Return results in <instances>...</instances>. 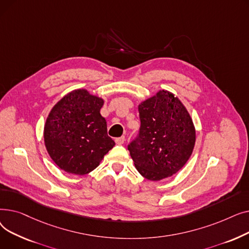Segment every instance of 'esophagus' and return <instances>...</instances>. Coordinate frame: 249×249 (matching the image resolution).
I'll return each mask as SVG.
<instances>
[{
	"instance_id": "1",
	"label": "esophagus",
	"mask_w": 249,
	"mask_h": 249,
	"mask_svg": "<svg viewBox=\"0 0 249 249\" xmlns=\"http://www.w3.org/2000/svg\"><path fill=\"white\" fill-rule=\"evenodd\" d=\"M115 142L117 143V144H119V145L123 144V143L125 142V136H121V137L116 138V139H115Z\"/></svg>"
}]
</instances>
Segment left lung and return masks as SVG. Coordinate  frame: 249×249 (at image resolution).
<instances>
[{
  "label": "left lung",
  "mask_w": 249,
  "mask_h": 249,
  "mask_svg": "<svg viewBox=\"0 0 249 249\" xmlns=\"http://www.w3.org/2000/svg\"><path fill=\"white\" fill-rule=\"evenodd\" d=\"M140 128L128 150L139 174L150 180L168 178L186 164L196 131L191 116L172 93L160 90L138 106Z\"/></svg>",
  "instance_id": "left-lung-1"
}]
</instances>
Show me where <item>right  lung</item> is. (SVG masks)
Returning <instances> with one entry per match:
<instances>
[{
	"label": "right lung",
	"mask_w": 249,
	"mask_h": 249,
	"mask_svg": "<svg viewBox=\"0 0 249 249\" xmlns=\"http://www.w3.org/2000/svg\"><path fill=\"white\" fill-rule=\"evenodd\" d=\"M103 104L86 89H75L52 108L44 127V142L50 158L62 171L87 175L115 145L100 113Z\"/></svg>",
	"instance_id": "add662e5"
}]
</instances>
